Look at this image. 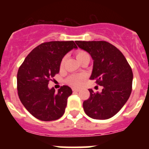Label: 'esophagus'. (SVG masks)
Instances as JSON below:
<instances>
[{"label":"esophagus","mask_w":149,"mask_h":149,"mask_svg":"<svg viewBox=\"0 0 149 149\" xmlns=\"http://www.w3.org/2000/svg\"><path fill=\"white\" fill-rule=\"evenodd\" d=\"M73 91H80V88H73Z\"/></svg>","instance_id":"1"}]
</instances>
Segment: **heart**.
<instances>
[{
	"label": "heart",
	"instance_id": "b5f03b06",
	"mask_svg": "<svg viewBox=\"0 0 149 149\" xmlns=\"http://www.w3.org/2000/svg\"><path fill=\"white\" fill-rule=\"evenodd\" d=\"M88 55V54H87L86 52H84V51H82V50L79 51V52L76 53V58H77L78 61H79L81 58H82L83 57L85 56V55ZM63 63H64V59H63L62 62H61V66H63ZM83 79H84V76L82 74H73L68 78V82L69 84H70L71 85L76 86L80 85L81 83V81L83 80Z\"/></svg>",
	"mask_w": 149,
	"mask_h": 149
}]
</instances>
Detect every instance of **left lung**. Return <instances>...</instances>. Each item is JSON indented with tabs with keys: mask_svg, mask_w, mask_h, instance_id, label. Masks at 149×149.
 Wrapping results in <instances>:
<instances>
[{
	"mask_svg": "<svg viewBox=\"0 0 149 149\" xmlns=\"http://www.w3.org/2000/svg\"><path fill=\"white\" fill-rule=\"evenodd\" d=\"M76 43L94 61L90 79L103 86L100 93L88 89L90 97L83 103L84 112L93 119H109L120 110L130 97L133 79L131 68L120 51L107 42Z\"/></svg>",
	"mask_w": 149,
	"mask_h": 149,
	"instance_id": "1",
	"label": "left lung"
}]
</instances>
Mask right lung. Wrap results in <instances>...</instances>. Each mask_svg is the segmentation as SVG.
Instances as JSON below:
<instances>
[{
  "label": "right lung",
  "instance_id": "add662e5",
  "mask_svg": "<svg viewBox=\"0 0 149 149\" xmlns=\"http://www.w3.org/2000/svg\"><path fill=\"white\" fill-rule=\"evenodd\" d=\"M77 46L73 41H52L34 48L26 56L17 73V90L22 104L34 118L52 121L63 115L72 89L63 86L58 92L49 88L50 79L59 73L61 61Z\"/></svg>",
  "mask_w": 149,
  "mask_h": 149
}]
</instances>
